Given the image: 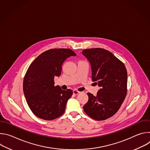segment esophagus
Here are the masks:
<instances>
[{
	"instance_id": "34e87169",
	"label": "esophagus",
	"mask_w": 150,
	"mask_h": 150,
	"mask_svg": "<svg viewBox=\"0 0 150 150\" xmlns=\"http://www.w3.org/2000/svg\"><path fill=\"white\" fill-rule=\"evenodd\" d=\"M79 93H80V92L78 91H77V90H74L73 91V94H74L75 96H77V95L79 94Z\"/></svg>"
}]
</instances>
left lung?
<instances>
[{"instance_id":"1","label":"left lung","mask_w":150,"mask_h":150,"mask_svg":"<svg viewBox=\"0 0 150 150\" xmlns=\"http://www.w3.org/2000/svg\"><path fill=\"white\" fill-rule=\"evenodd\" d=\"M82 53L90 63L92 81L100 87L96 96L87 93L88 100L83 106V110L94 120H105L119 110L126 96V67L111 52L103 49H88Z\"/></svg>"}]
</instances>
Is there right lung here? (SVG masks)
<instances>
[{"mask_svg":"<svg viewBox=\"0 0 150 150\" xmlns=\"http://www.w3.org/2000/svg\"><path fill=\"white\" fill-rule=\"evenodd\" d=\"M76 54L69 49H50L40 54L30 65L23 81V91L32 112L38 117L52 120L65 112L73 91L54 86L63 62Z\"/></svg>","mask_w":150,"mask_h":150,"instance_id":"right-lung-1","label":"right lung"}]
</instances>
